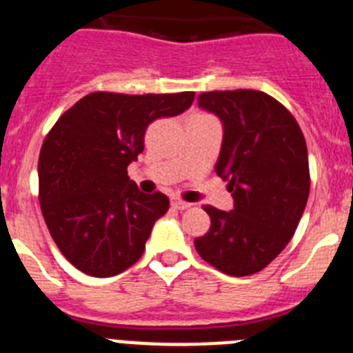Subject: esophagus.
Wrapping results in <instances>:
<instances>
[{
	"mask_svg": "<svg viewBox=\"0 0 353 353\" xmlns=\"http://www.w3.org/2000/svg\"><path fill=\"white\" fill-rule=\"evenodd\" d=\"M192 206H194V204H190V202L181 201V199H172V208H176V210H179V211H185Z\"/></svg>",
	"mask_w": 353,
	"mask_h": 353,
	"instance_id": "34e87169",
	"label": "esophagus"
}]
</instances>
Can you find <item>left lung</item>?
Wrapping results in <instances>:
<instances>
[{"label":"left lung","instance_id":"obj_1","mask_svg":"<svg viewBox=\"0 0 353 353\" xmlns=\"http://www.w3.org/2000/svg\"><path fill=\"white\" fill-rule=\"evenodd\" d=\"M197 103L222 122L214 172L229 183L234 204L231 211L204 208L211 228L195 240V249L223 274H256L290 243L307 204L304 134L293 115L265 92H204Z\"/></svg>","mask_w":353,"mask_h":353}]
</instances>
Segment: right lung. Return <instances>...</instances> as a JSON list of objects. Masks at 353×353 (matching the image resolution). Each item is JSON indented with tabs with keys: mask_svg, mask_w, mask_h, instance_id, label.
<instances>
[{
	"mask_svg": "<svg viewBox=\"0 0 353 353\" xmlns=\"http://www.w3.org/2000/svg\"><path fill=\"white\" fill-rule=\"evenodd\" d=\"M194 92L125 96L94 92L58 119L39 158V201L67 261L92 277H112L139 261L167 195H149L128 177L147 125L176 117Z\"/></svg>",
	"mask_w": 353,
	"mask_h": 353,
	"instance_id": "add662e5",
	"label": "right lung"
}]
</instances>
